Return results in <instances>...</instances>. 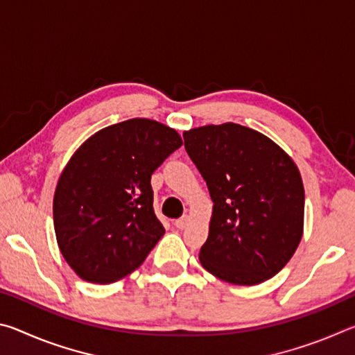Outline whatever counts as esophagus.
Returning <instances> with one entry per match:
<instances>
[{
	"instance_id": "obj_1",
	"label": "esophagus",
	"mask_w": 355,
	"mask_h": 355,
	"mask_svg": "<svg viewBox=\"0 0 355 355\" xmlns=\"http://www.w3.org/2000/svg\"><path fill=\"white\" fill-rule=\"evenodd\" d=\"M189 220H191V218H189L188 214H186V216H182V218L175 220V227H177V228H180V230H183V228L188 227Z\"/></svg>"
}]
</instances>
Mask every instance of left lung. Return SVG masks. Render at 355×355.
<instances>
[{
    "label": "left lung",
    "mask_w": 355,
    "mask_h": 355,
    "mask_svg": "<svg viewBox=\"0 0 355 355\" xmlns=\"http://www.w3.org/2000/svg\"><path fill=\"white\" fill-rule=\"evenodd\" d=\"M183 137L214 203L202 266L235 285L274 277L304 232L297 166L269 137L238 123L207 125Z\"/></svg>",
    "instance_id": "8db88e82"
}]
</instances>
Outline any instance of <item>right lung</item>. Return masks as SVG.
Returning <instances> with one entry per match:
<instances>
[{
  "label": "right lung",
  "instance_id": "add662e5",
  "mask_svg": "<svg viewBox=\"0 0 355 355\" xmlns=\"http://www.w3.org/2000/svg\"><path fill=\"white\" fill-rule=\"evenodd\" d=\"M182 144L163 123L130 119L100 130L71 156L56 186L53 219L61 254L83 280L123 279L164 235L150 178Z\"/></svg>",
  "mask_w": 355,
  "mask_h": 355
}]
</instances>
